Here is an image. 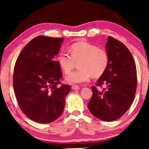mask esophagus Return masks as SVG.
Instances as JSON below:
<instances>
[{"label": "esophagus", "mask_w": 149, "mask_h": 149, "mask_svg": "<svg viewBox=\"0 0 149 149\" xmlns=\"http://www.w3.org/2000/svg\"><path fill=\"white\" fill-rule=\"evenodd\" d=\"M71 88H72V89H73V90H76V89H80L79 88V85H72V87H71Z\"/></svg>", "instance_id": "esophagus-1"}]
</instances>
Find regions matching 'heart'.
Instances as JSON below:
<instances>
[{
	"mask_svg": "<svg viewBox=\"0 0 149 149\" xmlns=\"http://www.w3.org/2000/svg\"><path fill=\"white\" fill-rule=\"evenodd\" d=\"M71 53L62 50L57 57V62L65 73H68L79 62L78 70L65 77L67 83L79 84L87 82L91 75L101 76L107 68L109 56L107 52L87 42H77L70 47Z\"/></svg>",
	"mask_w": 149,
	"mask_h": 149,
	"instance_id": "1",
	"label": "heart"
}]
</instances>
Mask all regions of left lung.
<instances>
[{"instance_id":"obj_1","label":"left lung","mask_w":149,"mask_h":149,"mask_svg":"<svg viewBox=\"0 0 149 149\" xmlns=\"http://www.w3.org/2000/svg\"><path fill=\"white\" fill-rule=\"evenodd\" d=\"M106 50L109 56L107 68L97 86L91 87L92 97L88 104L90 113L97 119L112 121L125 114L133 102L137 87L136 67L132 55L123 43L111 36L107 38Z\"/></svg>"}]
</instances>
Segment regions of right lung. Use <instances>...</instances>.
<instances>
[{
  "mask_svg": "<svg viewBox=\"0 0 149 149\" xmlns=\"http://www.w3.org/2000/svg\"><path fill=\"white\" fill-rule=\"evenodd\" d=\"M64 38L38 36L28 42L16 60L13 89L17 103L26 117L49 123L62 115L69 85L58 87L62 77L55 56Z\"/></svg>",
  "mask_w": 149,
  "mask_h": 149,
  "instance_id": "obj_1",
  "label": "right lung"
}]
</instances>
